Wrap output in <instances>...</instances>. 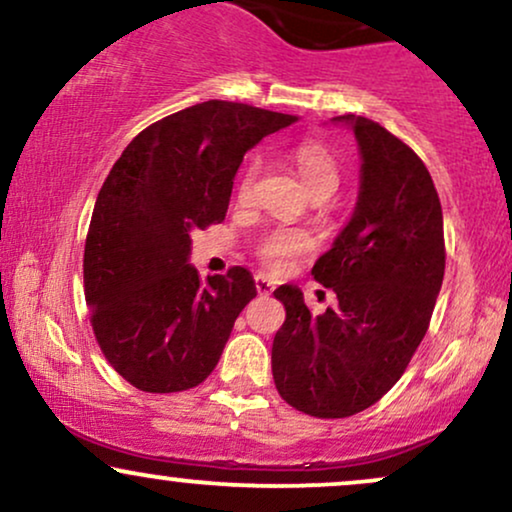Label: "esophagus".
Wrapping results in <instances>:
<instances>
[{
	"mask_svg": "<svg viewBox=\"0 0 512 512\" xmlns=\"http://www.w3.org/2000/svg\"><path fill=\"white\" fill-rule=\"evenodd\" d=\"M255 286H257V293H262V296H267V293L274 291V281L267 279L264 274L255 276Z\"/></svg>",
	"mask_w": 512,
	"mask_h": 512,
	"instance_id": "1",
	"label": "esophagus"
}]
</instances>
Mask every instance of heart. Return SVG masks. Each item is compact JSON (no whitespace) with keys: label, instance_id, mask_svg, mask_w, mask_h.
Instances as JSON below:
<instances>
[{"label":"heart","instance_id":"b5f03b06","mask_svg":"<svg viewBox=\"0 0 512 512\" xmlns=\"http://www.w3.org/2000/svg\"><path fill=\"white\" fill-rule=\"evenodd\" d=\"M293 158H296L298 173H301V180L303 185L308 187V192L337 190L339 170L334 158L327 154V149H322L320 144H301L293 151ZM257 173H260V161L252 158L248 168H245L243 178H240L238 199L248 202L252 197V187H255ZM310 245L313 243H310V238L305 236L303 231H296V228H274V231L264 233V236L257 240V257H260L269 269H281L296 255L310 250Z\"/></svg>","mask_w":512,"mask_h":512}]
</instances>
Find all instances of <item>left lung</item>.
<instances>
[{
	"instance_id": "8db88e82",
	"label": "left lung",
	"mask_w": 512,
	"mask_h": 512,
	"mask_svg": "<svg viewBox=\"0 0 512 512\" xmlns=\"http://www.w3.org/2000/svg\"><path fill=\"white\" fill-rule=\"evenodd\" d=\"M332 122L354 132L361 156L354 214L313 267L339 305L313 317L301 289L274 291L286 308L272 344L274 385L317 419L358 414L402 378L445 274L443 209L421 158L368 117Z\"/></svg>"
}]
</instances>
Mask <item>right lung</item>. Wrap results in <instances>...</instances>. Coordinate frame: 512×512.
Masks as SVG:
<instances>
[{"label": "right lung", "mask_w": 512, "mask_h": 512, "mask_svg": "<svg viewBox=\"0 0 512 512\" xmlns=\"http://www.w3.org/2000/svg\"><path fill=\"white\" fill-rule=\"evenodd\" d=\"M245 103L207 101L127 144L93 207L84 289L101 351L144 392L197 387L257 296L245 267L199 279L192 231L226 219L243 156L296 122Z\"/></svg>", "instance_id": "add662e5"}]
</instances>
